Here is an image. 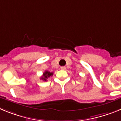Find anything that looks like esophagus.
<instances>
[{"mask_svg":"<svg viewBox=\"0 0 121 121\" xmlns=\"http://www.w3.org/2000/svg\"><path fill=\"white\" fill-rule=\"evenodd\" d=\"M60 69H61V70H65L66 69V67H64V66H63V67H60Z\"/></svg>","mask_w":121,"mask_h":121,"instance_id":"1","label":"esophagus"}]
</instances>
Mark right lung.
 <instances>
[{
    "mask_svg": "<svg viewBox=\"0 0 121 121\" xmlns=\"http://www.w3.org/2000/svg\"><path fill=\"white\" fill-rule=\"evenodd\" d=\"M53 73L50 72V71H45L43 73V76L41 77L40 79L43 80V81H47L50 77L53 76Z\"/></svg>",
    "mask_w": 121,
    "mask_h": 121,
    "instance_id": "add662e5",
    "label": "right lung"
}]
</instances>
